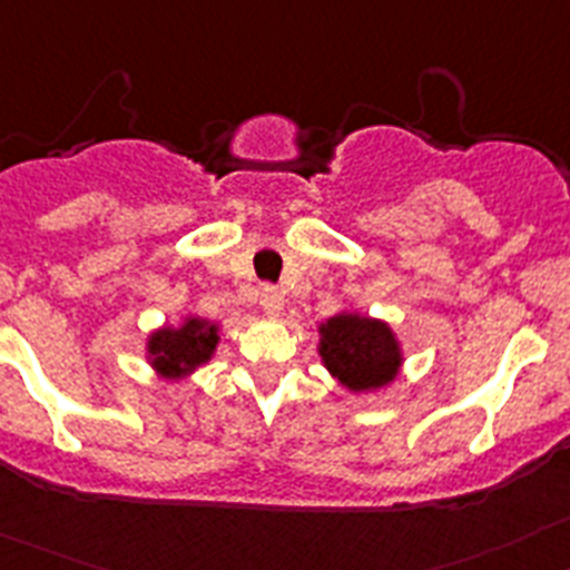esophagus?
Instances as JSON below:
<instances>
[{
  "instance_id": "esophagus-1",
  "label": "esophagus",
  "mask_w": 570,
  "mask_h": 570,
  "mask_svg": "<svg viewBox=\"0 0 570 570\" xmlns=\"http://www.w3.org/2000/svg\"><path fill=\"white\" fill-rule=\"evenodd\" d=\"M282 307H285V294L279 288H274V285L263 288V311L268 316H279Z\"/></svg>"
}]
</instances>
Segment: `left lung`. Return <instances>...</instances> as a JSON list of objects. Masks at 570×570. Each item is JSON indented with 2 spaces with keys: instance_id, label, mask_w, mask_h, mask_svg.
Returning a JSON list of instances; mask_svg holds the SVG:
<instances>
[{
  "instance_id": "obj_1",
  "label": "left lung",
  "mask_w": 570,
  "mask_h": 570,
  "mask_svg": "<svg viewBox=\"0 0 570 570\" xmlns=\"http://www.w3.org/2000/svg\"><path fill=\"white\" fill-rule=\"evenodd\" d=\"M320 356L333 379L353 393L390 384L404 362L399 338L387 322L347 311L320 325Z\"/></svg>"
}]
</instances>
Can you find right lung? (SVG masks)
Wrapping results in <instances>:
<instances>
[{
  "label": "right lung",
  "mask_w": 570,
  "mask_h": 570,
  "mask_svg": "<svg viewBox=\"0 0 570 570\" xmlns=\"http://www.w3.org/2000/svg\"><path fill=\"white\" fill-rule=\"evenodd\" d=\"M217 344H220V327L208 320L189 316L180 327L155 331L146 342V353L153 367L160 370L166 379H183L206 364Z\"/></svg>",
  "instance_id": "1"
}]
</instances>
